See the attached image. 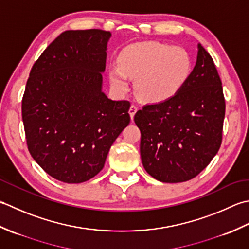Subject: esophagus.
<instances>
[{"mask_svg": "<svg viewBox=\"0 0 249 249\" xmlns=\"http://www.w3.org/2000/svg\"><path fill=\"white\" fill-rule=\"evenodd\" d=\"M136 111H138V107H136L135 105H131L130 106V109H129V114H130V117H131L132 120H133L134 115H135Z\"/></svg>", "mask_w": 249, "mask_h": 249, "instance_id": "esophagus-1", "label": "esophagus"}]
</instances>
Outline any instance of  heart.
Instances as JSON below:
<instances>
[{"instance_id": "heart-1", "label": "heart", "mask_w": 249, "mask_h": 249, "mask_svg": "<svg viewBox=\"0 0 249 249\" xmlns=\"http://www.w3.org/2000/svg\"><path fill=\"white\" fill-rule=\"evenodd\" d=\"M119 67L109 69V80L118 92H125L135 79V92L147 103H161L184 87L192 72V58L185 48L159 42L126 46L118 57Z\"/></svg>"}]
</instances>
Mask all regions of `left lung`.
<instances>
[{
    "label": "left lung",
    "instance_id": "8db88e82",
    "mask_svg": "<svg viewBox=\"0 0 249 249\" xmlns=\"http://www.w3.org/2000/svg\"><path fill=\"white\" fill-rule=\"evenodd\" d=\"M225 109L214 61L197 44L196 65L179 92L164 102L146 104L134 116L147 173L162 182L196 177L219 150Z\"/></svg>",
    "mask_w": 249,
    "mask_h": 249
}]
</instances>
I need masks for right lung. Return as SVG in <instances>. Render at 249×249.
I'll list each match as a JSON object with an SVG mask.
<instances>
[{
	"label": "right lung",
	"instance_id": "obj_1",
	"mask_svg": "<svg viewBox=\"0 0 249 249\" xmlns=\"http://www.w3.org/2000/svg\"><path fill=\"white\" fill-rule=\"evenodd\" d=\"M110 37L99 29L64 31L30 72L22 99L28 148L60 181L94 177L130 123L128 101L108 99L102 90Z\"/></svg>",
	"mask_w": 249,
	"mask_h": 249
}]
</instances>
